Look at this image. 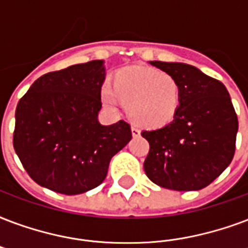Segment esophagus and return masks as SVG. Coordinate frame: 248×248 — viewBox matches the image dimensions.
Returning a JSON list of instances; mask_svg holds the SVG:
<instances>
[{
	"mask_svg": "<svg viewBox=\"0 0 248 248\" xmlns=\"http://www.w3.org/2000/svg\"><path fill=\"white\" fill-rule=\"evenodd\" d=\"M131 132H132V137H139V135H140V128L138 127L137 124H132Z\"/></svg>",
	"mask_w": 248,
	"mask_h": 248,
	"instance_id": "1",
	"label": "esophagus"
}]
</instances>
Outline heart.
Returning a JSON list of instances; mask_svg holds the SVG:
<instances>
[{"label":"heart","mask_w":248,"mask_h":248,"mask_svg":"<svg viewBox=\"0 0 248 248\" xmlns=\"http://www.w3.org/2000/svg\"><path fill=\"white\" fill-rule=\"evenodd\" d=\"M103 97L109 104L120 97L137 124L161 127L177 116L182 92L178 80L170 74L155 69H130L117 75L114 88L109 83L103 87Z\"/></svg>","instance_id":"heart-1"}]
</instances>
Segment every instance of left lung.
Instances as JSON below:
<instances>
[{
  "label": "left lung",
  "instance_id": "8db88e82",
  "mask_svg": "<svg viewBox=\"0 0 248 248\" xmlns=\"http://www.w3.org/2000/svg\"><path fill=\"white\" fill-rule=\"evenodd\" d=\"M178 80L181 107L170 124L141 132L149 143L147 177L175 191L202 190L232 162L238 118L226 87L191 65L149 62Z\"/></svg>",
  "mask_w": 248,
  "mask_h": 248
}]
</instances>
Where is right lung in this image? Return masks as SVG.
<instances>
[{"label":"right lung","instance_id":"obj_1","mask_svg":"<svg viewBox=\"0 0 248 248\" xmlns=\"http://www.w3.org/2000/svg\"><path fill=\"white\" fill-rule=\"evenodd\" d=\"M103 61L44 74L19 100L13 144L37 185L78 195L103 183L111 157L131 140L124 120L97 121L101 109Z\"/></svg>","mask_w":248,"mask_h":248}]
</instances>
